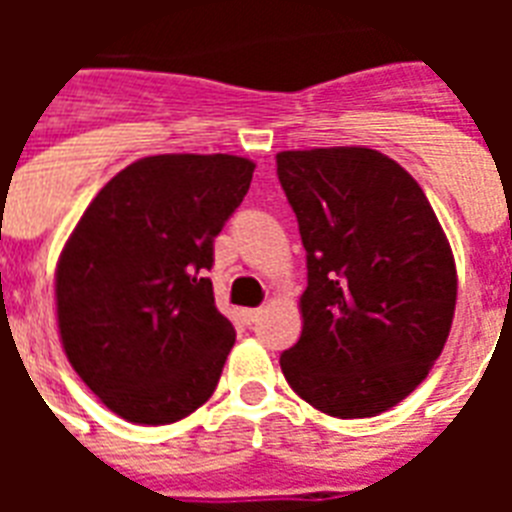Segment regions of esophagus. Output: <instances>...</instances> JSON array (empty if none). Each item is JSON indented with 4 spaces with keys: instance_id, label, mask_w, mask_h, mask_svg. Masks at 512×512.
I'll list each match as a JSON object with an SVG mask.
<instances>
[{
    "instance_id": "esophagus-1",
    "label": "esophagus",
    "mask_w": 512,
    "mask_h": 512,
    "mask_svg": "<svg viewBox=\"0 0 512 512\" xmlns=\"http://www.w3.org/2000/svg\"><path fill=\"white\" fill-rule=\"evenodd\" d=\"M260 308H247V311H241V316H244V321H247V324H255L257 319H260Z\"/></svg>"
}]
</instances>
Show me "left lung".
I'll list each match as a JSON object with an SVG mask.
<instances>
[{
  "label": "left lung",
  "mask_w": 512,
  "mask_h": 512,
  "mask_svg": "<svg viewBox=\"0 0 512 512\" xmlns=\"http://www.w3.org/2000/svg\"><path fill=\"white\" fill-rule=\"evenodd\" d=\"M308 263L303 335L281 353L297 396L356 420L404 401L444 350L454 257L409 172L372 148L276 154Z\"/></svg>",
  "instance_id": "8db88e82"
}]
</instances>
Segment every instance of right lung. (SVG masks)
Returning a JSON list of instances; mask_svg holds the SVG:
<instances>
[{
    "instance_id": "obj_1",
    "label": "right lung",
    "mask_w": 512,
    "mask_h": 512,
    "mask_svg": "<svg viewBox=\"0 0 512 512\" xmlns=\"http://www.w3.org/2000/svg\"><path fill=\"white\" fill-rule=\"evenodd\" d=\"M252 172L241 156H148L111 177L71 233L55 273L60 340L124 420L167 425L215 393L236 329L207 271Z\"/></svg>"
}]
</instances>
